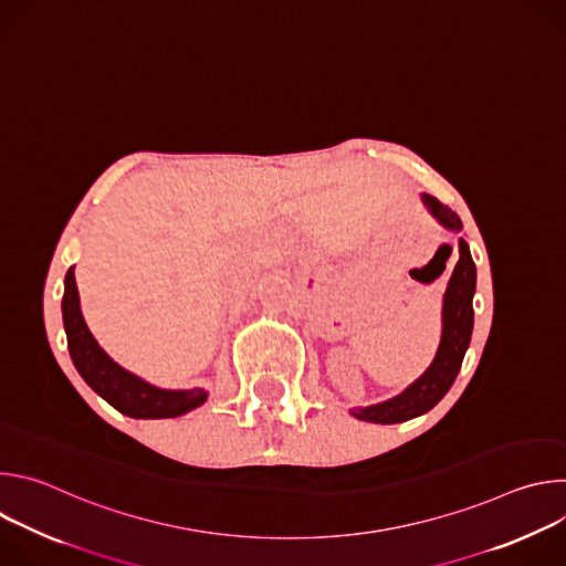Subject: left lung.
Masks as SVG:
<instances>
[{
    "label": "left lung",
    "instance_id": "1",
    "mask_svg": "<svg viewBox=\"0 0 566 566\" xmlns=\"http://www.w3.org/2000/svg\"><path fill=\"white\" fill-rule=\"evenodd\" d=\"M426 206L430 212L452 230H461L459 217L441 203L432 195H423ZM474 262L470 258L465 239H459V262L452 271V277L446 289L443 297V334H441V345L439 352L428 367V371L412 382L406 391L398 394L391 400L378 402V406L354 410V417L360 421H371V423H400L415 419L428 410H432L437 402L446 396L450 385L454 382L463 354L470 345L472 336V295H474Z\"/></svg>",
    "mask_w": 566,
    "mask_h": 566
}]
</instances>
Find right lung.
I'll use <instances>...</instances> for the list:
<instances>
[{"label":"right lung","instance_id":"obj_1","mask_svg":"<svg viewBox=\"0 0 566 566\" xmlns=\"http://www.w3.org/2000/svg\"><path fill=\"white\" fill-rule=\"evenodd\" d=\"M62 317H64L69 354L75 369L87 380V385L96 394H101L118 412L134 419H170L199 408L206 400L203 389H186V391L158 389L132 376L123 367H118L98 347V343L94 340V336L85 325L83 313H80L73 269H69L64 277Z\"/></svg>","mask_w":566,"mask_h":566}]
</instances>
